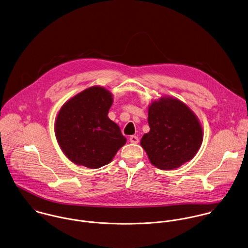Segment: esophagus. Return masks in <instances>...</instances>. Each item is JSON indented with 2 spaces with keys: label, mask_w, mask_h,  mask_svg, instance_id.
I'll list each match as a JSON object with an SVG mask.
<instances>
[{
  "label": "esophagus",
  "mask_w": 248,
  "mask_h": 248,
  "mask_svg": "<svg viewBox=\"0 0 248 248\" xmlns=\"http://www.w3.org/2000/svg\"><path fill=\"white\" fill-rule=\"evenodd\" d=\"M129 141L132 144H138L139 143V138L137 136H135V135H132V136L129 137Z\"/></svg>",
  "instance_id": "esophagus-1"
}]
</instances>
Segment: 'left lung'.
Instances as JSON below:
<instances>
[{
    "mask_svg": "<svg viewBox=\"0 0 248 248\" xmlns=\"http://www.w3.org/2000/svg\"><path fill=\"white\" fill-rule=\"evenodd\" d=\"M150 130L141 140L149 161L173 170L190 161L202 143V128L194 112L179 99L165 97L149 107Z\"/></svg>",
    "mask_w": 248,
    "mask_h": 248,
    "instance_id": "left-lung-1",
    "label": "left lung"
}]
</instances>
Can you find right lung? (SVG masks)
<instances>
[{
	"mask_svg": "<svg viewBox=\"0 0 248 248\" xmlns=\"http://www.w3.org/2000/svg\"><path fill=\"white\" fill-rule=\"evenodd\" d=\"M112 103L108 90L94 86L69 99L59 110L55 136L73 163L99 169L125 144L119 125L107 116Z\"/></svg>",
	"mask_w": 248,
	"mask_h": 248,
	"instance_id": "right-lung-1",
	"label": "right lung"
}]
</instances>
